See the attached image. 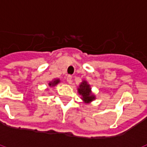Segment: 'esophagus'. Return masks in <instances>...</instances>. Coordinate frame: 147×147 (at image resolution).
I'll use <instances>...</instances> for the list:
<instances>
[{
    "label": "esophagus",
    "instance_id": "esophagus-1",
    "mask_svg": "<svg viewBox=\"0 0 147 147\" xmlns=\"http://www.w3.org/2000/svg\"><path fill=\"white\" fill-rule=\"evenodd\" d=\"M67 82L68 83L72 82V76H71V75H68V76H67Z\"/></svg>",
    "mask_w": 147,
    "mask_h": 147
}]
</instances>
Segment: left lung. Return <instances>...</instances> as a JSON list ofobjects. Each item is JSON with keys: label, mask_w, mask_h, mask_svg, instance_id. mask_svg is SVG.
I'll return each mask as SVG.
<instances>
[{"label": "left lung", "mask_w": 147, "mask_h": 147, "mask_svg": "<svg viewBox=\"0 0 147 147\" xmlns=\"http://www.w3.org/2000/svg\"><path fill=\"white\" fill-rule=\"evenodd\" d=\"M78 91L80 95H82V99H83L85 102H90L95 99V96L91 93L90 85L85 81H83L80 85V88H78Z\"/></svg>", "instance_id": "8db88e82"}]
</instances>
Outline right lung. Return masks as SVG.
<instances>
[{
  "instance_id": "add662e5",
  "label": "right lung",
  "mask_w": 147,
  "mask_h": 147,
  "mask_svg": "<svg viewBox=\"0 0 147 147\" xmlns=\"http://www.w3.org/2000/svg\"><path fill=\"white\" fill-rule=\"evenodd\" d=\"M59 82V80H55L54 81H53V82H51L49 83V85H50V86H54V85H56Z\"/></svg>"
}]
</instances>
